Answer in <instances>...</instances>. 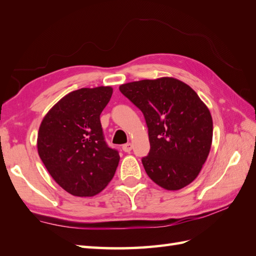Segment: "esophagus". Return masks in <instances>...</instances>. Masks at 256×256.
I'll use <instances>...</instances> for the list:
<instances>
[{
	"mask_svg": "<svg viewBox=\"0 0 256 256\" xmlns=\"http://www.w3.org/2000/svg\"><path fill=\"white\" fill-rule=\"evenodd\" d=\"M122 150L124 151V152H130L132 150V144H130V142H128V144H124L122 146Z\"/></svg>",
	"mask_w": 256,
	"mask_h": 256,
	"instance_id": "1",
	"label": "esophagus"
}]
</instances>
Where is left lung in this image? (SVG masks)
I'll use <instances>...</instances> for the list:
<instances>
[{
	"label": "left lung",
	"mask_w": 256,
	"mask_h": 256,
	"mask_svg": "<svg viewBox=\"0 0 256 256\" xmlns=\"http://www.w3.org/2000/svg\"><path fill=\"white\" fill-rule=\"evenodd\" d=\"M119 90L144 116L150 151L141 161L148 176L168 190L190 184L212 148L208 107L194 90L174 78L130 82Z\"/></svg>",
	"instance_id": "8db88e82"
}]
</instances>
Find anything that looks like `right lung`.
Listing matches in <instances>:
<instances>
[{"instance_id": "obj_1", "label": "right lung", "mask_w": 256, "mask_h": 256, "mask_svg": "<svg viewBox=\"0 0 256 256\" xmlns=\"http://www.w3.org/2000/svg\"><path fill=\"white\" fill-rule=\"evenodd\" d=\"M112 94L110 86L73 90L39 127L38 154L52 178L73 196L98 194L115 175L120 158L106 144L100 120Z\"/></svg>"}]
</instances>
